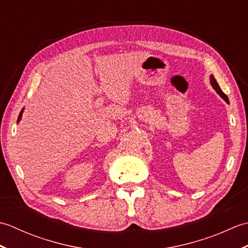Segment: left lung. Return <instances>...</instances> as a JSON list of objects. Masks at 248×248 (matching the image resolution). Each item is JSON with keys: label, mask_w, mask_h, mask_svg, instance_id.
I'll use <instances>...</instances> for the list:
<instances>
[{"label": "left lung", "mask_w": 248, "mask_h": 248, "mask_svg": "<svg viewBox=\"0 0 248 248\" xmlns=\"http://www.w3.org/2000/svg\"><path fill=\"white\" fill-rule=\"evenodd\" d=\"M210 83H211V86L213 87V89L215 92H217L220 97H222L226 102L227 103H229V99H228V97L226 96V94L223 93V91L222 89H220V87H219V85L217 84V80H215L214 78V77L213 76H210Z\"/></svg>", "instance_id": "obj_1"}]
</instances>
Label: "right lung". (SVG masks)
<instances>
[{
  "instance_id": "right-lung-1",
  "label": "right lung",
  "mask_w": 248,
  "mask_h": 248,
  "mask_svg": "<svg viewBox=\"0 0 248 248\" xmlns=\"http://www.w3.org/2000/svg\"><path fill=\"white\" fill-rule=\"evenodd\" d=\"M23 110H24V108H22V109H21V112H20V114H19V116H18V120H17V124H19V121L21 120V118H22V114H23Z\"/></svg>"
}]
</instances>
